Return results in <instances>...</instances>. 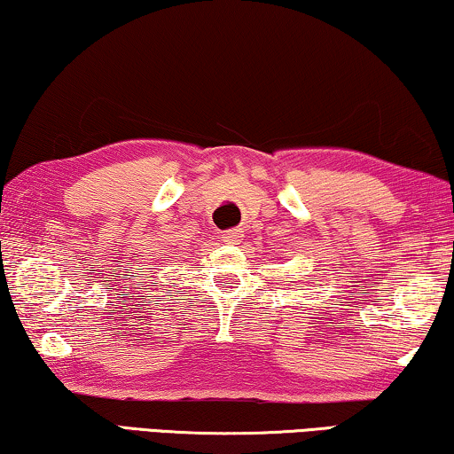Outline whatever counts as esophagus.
Listing matches in <instances>:
<instances>
[{
	"label": "esophagus",
	"instance_id": "34e87169",
	"mask_svg": "<svg viewBox=\"0 0 454 454\" xmlns=\"http://www.w3.org/2000/svg\"><path fill=\"white\" fill-rule=\"evenodd\" d=\"M222 240L228 242V245H236V242L242 240V232H240V230H236V228L226 230V232H222Z\"/></svg>",
	"mask_w": 454,
	"mask_h": 454
}]
</instances>
